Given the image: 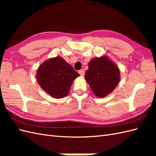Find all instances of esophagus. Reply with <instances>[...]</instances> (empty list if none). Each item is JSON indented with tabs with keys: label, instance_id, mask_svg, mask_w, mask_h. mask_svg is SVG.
Returning <instances> with one entry per match:
<instances>
[{
	"label": "esophagus",
	"instance_id": "esophagus-1",
	"mask_svg": "<svg viewBox=\"0 0 156 156\" xmlns=\"http://www.w3.org/2000/svg\"><path fill=\"white\" fill-rule=\"evenodd\" d=\"M78 73H79V74H80V76H84V74H85L84 69H80V70L78 72Z\"/></svg>",
	"mask_w": 156,
	"mask_h": 156
}]
</instances>
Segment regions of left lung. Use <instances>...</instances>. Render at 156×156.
<instances>
[{"mask_svg":"<svg viewBox=\"0 0 156 156\" xmlns=\"http://www.w3.org/2000/svg\"><path fill=\"white\" fill-rule=\"evenodd\" d=\"M84 78L96 97L103 98L117 87L120 80V70L108 56L102 55L91 59Z\"/></svg>","mask_w":156,"mask_h":156,"instance_id":"obj_1","label":"left lung"}]
</instances>
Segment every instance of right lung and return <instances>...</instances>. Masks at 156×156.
Masks as SVG:
<instances>
[{"label":"right lung","mask_w":156,"mask_h":156,"mask_svg":"<svg viewBox=\"0 0 156 156\" xmlns=\"http://www.w3.org/2000/svg\"><path fill=\"white\" fill-rule=\"evenodd\" d=\"M80 76L60 56L49 58L39 66L36 73L39 85L53 98L66 97L75 79Z\"/></svg>","instance_id":"obj_1"}]
</instances>
